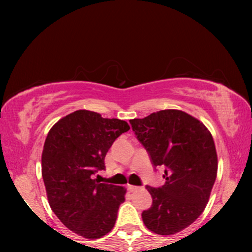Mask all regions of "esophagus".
<instances>
[{
    "mask_svg": "<svg viewBox=\"0 0 252 252\" xmlns=\"http://www.w3.org/2000/svg\"><path fill=\"white\" fill-rule=\"evenodd\" d=\"M140 187H137V186H132V185H128L127 186V190L128 191H135V190H137V189H139Z\"/></svg>",
    "mask_w": 252,
    "mask_h": 252,
    "instance_id": "obj_1",
    "label": "esophagus"
}]
</instances>
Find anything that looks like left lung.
Returning <instances> with one entry per match:
<instances>
[{"instance_id":"left-lung-1","label":"left lung","mask_w":252,"mask_h":252,"mask_svg":"<svg viewBox=\"0 0 252 252\" xmlns=\"http://www.w3.org/2000/svg\"><path fill=\"white\" fill-rule=\"evenodd\" d=\"M155 170L163 167L165 184L147 186L153 205L142 212L144 225L159 235H172L191 225L208 204L218 171L211 133L180 110H161L129 120Z\"/></svg>"}]
</instances>
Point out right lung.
Wrapping results in <instances>:
<instances>
[{"instance_id": "1", "label": "right lung", "mask_w": 252, "mask_h": 252, "mask_svg": "<svg viewBox=\"0 0 252 252\" xmlns=\"http://www.w3.org/2000/svg\"><path fill=\"white\" fill-rule=\"evenodd\" d=\"M129 129L125 120L78 110L55 124L42 151V178L50 208L68 229L86 239L111 232L126 189L99 184L105 155Z\"/></svg>"}]
</instances>
